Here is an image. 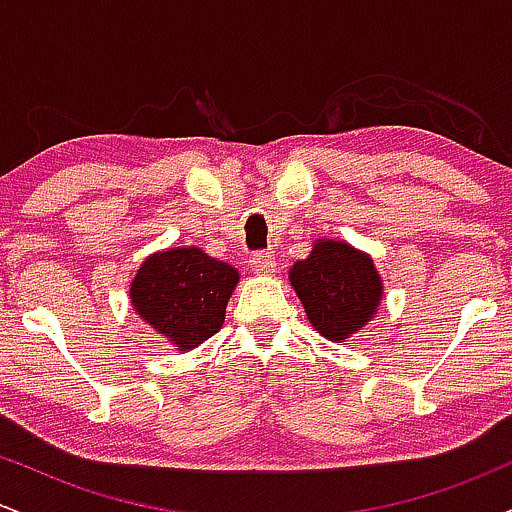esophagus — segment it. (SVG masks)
Returning a JSON list of instances; mask_svg holds the SVG:
<instances>
[{
    "instance_id": "1",
    "label": "esophagus",
    "mask_w": 512,
    "mask_h": 512,
    "mask_svg": "<svg viewBox=\"0 0 512 512\" xmlns=\"http://www.w3.org/2000/svg\"><path fill=\"white\" fill-rule=\"evenodd\" d=\"M250 264H252V269H255V272H257V274H262V276L274 274V269H276L274 257L269 255V252H264V250L255 252V255L250 257Z\"/></svg>"
}]
</instances>
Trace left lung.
I'll return each instance as SVG.
<instances>
[{"mask_svg": "<svg viewBox=\"0 0 512 512\" xmlns=\"http://www.w3.org/2000/svg\"><path fill=\"white\" fill-rule=\"evenodd\" d=\"M289 281L315 332L337 344L378 315L385 293L373 257L346 240L317 238L310 255L291 267Z\"/></svg>", "mask_w": 512, "mask_h": 512, "instance_id": "1", "label": "left lung"}]
</instances>
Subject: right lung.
Wrapping results in <instances>:
<instances>
[{"instance_id": "1", "label": "right lung", "mask_w": 512, "mask_h": 512, "mask_svg": "<svg viewBox=\"0 0 512 512\" xmlns=\"http://www.w3.org/2000/svg\"><path fill=\"white\" fill-rule=\"evenodd\" d=\"M238 281L236 267L202 248H168L142 262L129 284V301L146 325L185 354L221 330Z\"/></svg>"}]
</instances>
